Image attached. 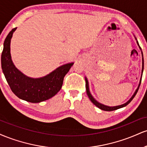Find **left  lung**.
Instances as JSON below:
<instances>
[{
    "label": "left lung",
    "instance_id": "1",
    "mask_svg": "<svg viewBox=\"0 0 147 147\" xmlns=\"http://www.w3.org/2000/svg\"><path fill=\"white\" fill-rule=\"evenodd\" d=\"M135 38H136V42H137V44L138 45V46H139V48L140 50H141V53H142V72H143V70H144V58H143V54H142V49L140 48V46L139 45V43H138V41L137 40V38H136V37L134 36ZM142 75H141V78H140V83H139V85H138V87L137 88V89H136V91H135L134 94L132 95V97L130 98L129 100L127 101L126 103H124V104H121V105H119V106H106V105H104V104H101L100 102H97L96 99L94 98L93 97H92V95H91L90 92V89H89V84H88V79L86 78V77H85V80H86V92H87V95L88 96L89 99H90V100L95 105L97 106V107H98L99 109H100L101 110H103V111H115V110H117V109H121V108H123L124 107V106H127L128 104H129L130 102L132 101V99L134 98V97L136 96V94H137L138 92V89H139V87H140V83H141V79H142Z\"/></svg>",
    "mask_w": 147,
    "mask_h": 147
}]
</instances>
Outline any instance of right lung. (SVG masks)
I'll use <instances>...</instances> for the list:
<instances>
[{
    "mask_svg": "<svg viewBox=\"0 0 147 147\" xmlns=\"http://www.w3.org/2000/svg\"><path fill=\"white\" fill-rule=\"evenodd\" d=\"M16 28L7 36L1 55V67L12 92L18 98L31 103H39L54 97L61 88L63 78L74 63H65L44 77L26 76L14 65L10 53V43Z\"/></svg>",
    "mask_w": 147,
    "mask_h": 147,
    "instance_id": "right-lung-1",
    "label": "right lung"
}]
</instances>
